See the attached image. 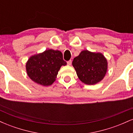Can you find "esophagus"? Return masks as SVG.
Returning a JSON list of instances; mask_svg holds the SVG:
<instances>
[{
  "mask_svg": "<svg viewBox=\"0 0 133 133\" xmlns=\"http://www.w3.org/2000/svg\"><path fill=\"white\" fill-rule=\"evenodd\" d=\"M71 63H72V61L71 60L68 61L67 62V64H68V65H71Z\"/></svg>",
  "mask_w": 133,
  "mask_h": 133,
  "instance_id": "34e87169",
  "label": "esophagus"
}]
</instances>
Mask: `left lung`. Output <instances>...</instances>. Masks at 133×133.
I'll return each instance as SVG.
<instances>
[{"label": "left lung", "instance_id": "left-lung-1", "mask_svg": "<svg viewBox=\"0 0 133 133\" xmlns=\"http://www.w3.org/2000/svg\"><path fill=\"white\" fill-rule=\"evenodd\" d=\"M79 79L86 84L93 85L100 82L106 74L108 62L101 53L83 51L72 61Z\"/></svg>", "mask_w": 133, "mask_h": 133}]
</instances>
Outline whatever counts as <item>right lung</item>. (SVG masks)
Returning a JSON list of instances; mask_svg holds the SVG:
<instances>
[{"instance_id":"1","label":"right lung","mask_w":133,"mask_h":133,"mask_svg":"<svg viewBox=\"0 0 133 133\" xmlns=\"http://www.w3.org/2000/svg\"><path fill=\"white\" fill-rule=\"evenodd\" d=\"M66 64L61 52L49 49L31 56L26 63V71L33 81L48 86L56 81L61 67Z\"/></svg>"}]
</instances>
